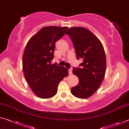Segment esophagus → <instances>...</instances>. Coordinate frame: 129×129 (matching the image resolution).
Listing matches in <instances>:
<instances>
[{
	"label": "esophagus",
	"instance_id": "obj_1",
	"mask_svg": "<svg viewBox=\"0 0 129 129\" xmlns=\"http://www.w3.org/2000/svg\"><path fill=\"white\" fill-rule=\"evenodd\" d=\"M68 71H69V75H72V68L69 69L68 70Z\"/></svg>",
	"mask_w": 129,
	"mask_h": 129
}]
</instances>
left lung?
Returning <instances> with one entry per match:
<instances>
[{
  "label": "left lung",
  "mask_w": 129,
  "mask_h": 129,
  "mask_svg": "<svg viewBox=\"0 0 129 129\" xmlns=\"http://www.w3.org/2000/svg\"><path fill=\"white\" fill-rule=\"evenodd\" d=\"M66 34L72 41L77 58L83 60L81 68L73 69L79 82L71 89L72 94L78 99H88L97 91L105 75L106 60L103 45L90 30L84 27H72Z\"/></svg>",
  "instance_id": "obj_1"
}]
</instances>
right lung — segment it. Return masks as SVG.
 Segmentation results:
<instances>
[{
  "mask_svg": "<svg viewBox=\"0 0 129 129\" xmlns=\"http://www.w3.org/2000/svg\"><path fill=\"white\" fill-rule=\"evenodd\" d=\"M67 29L68 27H44L30 38L25 46L23 73L32 91L40 99L55 95L59 83L68 75L66 68L51 64L55 43Z\"/></svg>",
  "mask_w": 129,
  "mask_h": 129,
  "instance_id": "1",
  "label": "right lung"
}]
</instances>
